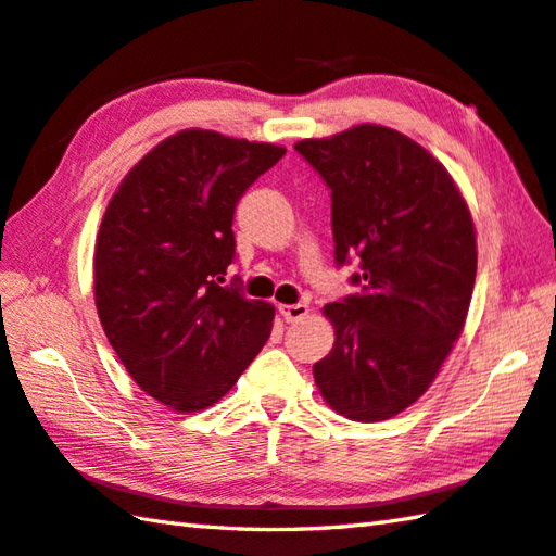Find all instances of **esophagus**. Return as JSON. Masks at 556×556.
Masks as SVG:
<instances>
[{
  "instance_id": "obj_1",
  "label": "esophagus",
  "mask_w": 556,
  "mask_h": 556,
  "mask_svg": "<svg viewBox=\"0 0 556 556\" xmlns=\"http://www.w3.org/2000/svg\"><path fill=\"white\" fill-rule=\"evenodd\" d=\"M279 313L287 323H296V320L308 316V306L306 304H285V306H279Z\"/></svg>"
}]
</instances>
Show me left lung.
Instances as JSON below:
<instances>
[{
  "label": "left lung",
  "mask_w": 556,
  "mask_h": 556,
  "mask_svg": "<svg viewBox=\"0 0 556 556\" xmlns=\"http://www.w3.org/2000/svg\"><path fill=\"white\" fill-rule=\"evenodd\" d=\"M332 199L336 262L357 257L359 294L323 306L336 342L313 365L328 406L377 422L428 391L462 336L477 230L440 160L399 130L359 124L294 146Z\"/></svg>",
  "instance_id": "8db88e82"
}]
</instances>
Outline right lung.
I'll return each instance as SVG.
<instances>
[{"label":"right lung","mask_w":556,"mask_h":556,"mask_svg":"<svg viewBox=\"0 0 556 556\" xmlns=\"http://www.w3.org/2000/svg\"><path fill=\"white\" fill-rule=\"evenodd\" d=\"M287 148L187 128L130 167L94 248V304L148 396L197 413L226 396L265 345L275 306L220 287L240 197Z\"/></svg>","instance_id":"right-lung-1"}]
</instances>
